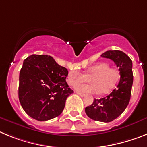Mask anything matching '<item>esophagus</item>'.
Wrapping results in <instances>:
<instances>
[{
	"label": "esophagus",
	"mask_w": 147,
	"mask_h": 147,
	"mask_svg": "<svg viewBox=\"0 0 147 147\" xmlns=\"http://www.w3.org/2000/svg\"><path fill=\"white\" fill-rule=\"evenodd\" d=\"M77 94L79 95V96H81V97H84V96H85V94H82V93L78 92Z\"/></svg>",
	"instance_id": "esophagus-1"
}]
</instances>
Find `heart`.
<instances>
[{
	"mask_svg": "<svg viewBox=\"0 0 147 147\" xmlns=\"http://www.w3.org/2000/svg\"><path fill=\"white\" fill-rule=\"evenodd\" d=\"M121 74L118 69L109 66V63L100 62L86 69L84 74L78 70L69 71L66 77L67 84L75 87L81 83L87 82L90 84L78 85L75 88L80 93H98L107 94L112 91L119 81Z\"/></svg>",
	"mask_w": 147,
	"mask_h": 147,
	"instance_id": "heart-1",
	"label": "heart"
}]
</instances>
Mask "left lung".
<instances>
[{
  "label": "left lung",
  "instance_id": "obj_1",
  "mask_svg": "<svg viewBox=\"0 0 147 147\" xmlns=\"http://www.w3.org/2000/svg\"><path fill=\"white\" fill-rule=\"evenodd\" d=\"M101 57L109 58L119 68L121 78L118 86L107 97L94 99L92 104L85 108L89 118L100 122H111L123 113L129 103L132 83V60L120 50H108Z\"/></svg>",
  "mask_w": 147,
  "mask_h": 147
}]
</instances>
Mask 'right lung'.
<instances>
[{"instance_id": "1", "label": "right lung", "mask_w": 147, "mask_h": 147, "mask_svg": "<svg viewBox=\"0 0 147 147\" xmlns=\"http://www.w3.org/2000/svg\"><path fill=\"white\" fill-rule=\"evenodd\" d=\"M68 70L49 55H32L24 61L19 75L18 98L26 114L39 121L61 114L73 90L66 81Z\"/></svg>"}]
</instances>
